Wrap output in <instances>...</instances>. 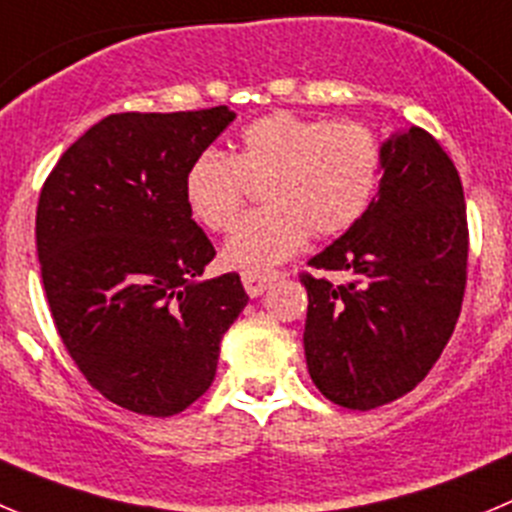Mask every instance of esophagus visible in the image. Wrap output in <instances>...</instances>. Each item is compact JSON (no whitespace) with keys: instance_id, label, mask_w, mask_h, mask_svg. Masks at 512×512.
Here are the masks:
<instances>
[{"instance_id":"esophagus-1","label":"esophagus","mask_w":512,"mask_h":512,"mask_svg":"<svg viewBox=\"0 0 512 512\" xmlns=\"http://www.w3.org/2000/svg\"><path fill=\"white\" fill-rule=\"evenodd\" d=\"M280 278V272H255V270H247L242 272V285H245L247 295L250 298H257V295L265 293L275 280Z\"/></svg>"}]
</instances>
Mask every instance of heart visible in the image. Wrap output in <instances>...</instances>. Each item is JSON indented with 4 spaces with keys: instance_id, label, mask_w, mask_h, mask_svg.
<instances>
[{
    "instance_id": "b5f03b06",
    "label": "heart",
    "mask_w": 512,
    "mask_h": 512,
    "mask_svg": "<svg viewBox=\"0 0 512 512\" xmlns=\"http://www.w3.org/2000/svg\"><path fill=\"white\" fill-rule=\"evenodd\" d=\"M381 174V148L361 123H328L278 111L240 133L232 156L207 148L186 169L191 214L224 232L240 214L247 181H265L267 207L245 214L224 245L237 270H267L300 250L308 234L336 237L364 217Z\"/></svg>"
}]
</instances>
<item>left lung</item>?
Masks as SVG:
<instances>
[{"label":"left lung","mask_w":512,"mask_h":512,"mask_svg":"<svg viewBox=\"0 0 512 512\" xmlns=\"http://www.w3.org/2000/svg\"><path fill=\"white\" fill-rule=\"evenodd\" d=\"M379 194L346 234L308 262L348 272L333 285L303 272L305 361L313 384L346 409L389 404L437 364L467 283V209L455 164L424 128L381 146Z\"/></svg>","instance_id":"1"}]
</instances>
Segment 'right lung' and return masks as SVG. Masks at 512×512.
Wrapping results in <instances>:
<instances>
[{
  "instance_id": "1",
  "label": "right lung",
  "mask_w": 512,
  "mask_h": 512,
  "mask_svg": "<svg viewBox=\"0 0 512 512\" xmlns=\"http://www.w3.org/2000/svg\"><path fill=\"white\" fill-rule=\"evenodd\" d=\"M234 121L227 105L113 113L60 156L37 204L52 321L88 384L146 417L184 412L212 386L219 343L247 305L186 204L191 161Z\"/></svg>"
}]
</instances>
